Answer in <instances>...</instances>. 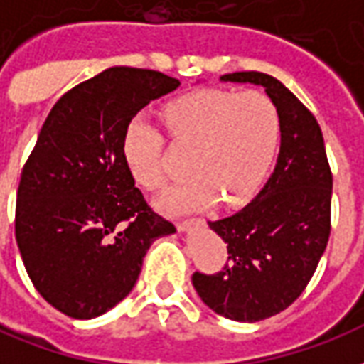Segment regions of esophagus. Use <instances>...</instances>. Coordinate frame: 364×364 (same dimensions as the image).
Segmentation results:
<instances>
[{
  "mask_svg": "<svg viewBox=\"0 0 364 364\" xmlns=\"http://www.w3.org/2000/svg\"><path fill=\"white\" fill-rule=\"evenodd\" d=\"M195 224H200V220H185V222H179V224H177V228H179V232H187V230H189L191 226H195Z\"/></svg>",
  "mask_w": 364,
  "mask_h": 364,
  "instance_id": "34e87169",
  "label": "esophagus"
}]
</instances>
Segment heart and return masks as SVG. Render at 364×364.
<instances>
[{
  "label": "heart",
  "mask_w": 364,
  "mask_h": 364,
  "mask_svg": "<svg viewBox=\"0 0 364 364\" xmlns=\"http://www.w3.org/2000/svg\"><path fill=\"white\" fill-rule=\"evenodd\" d=\"M161 117L171 140L191 148V179L158 198L166 214L205 210L218 200L240 206L250 203L273 166L281 119L274 103L257 90H200L171 99ZM164 134L142 117L130 120L122 154L134 181L148 191L166 183L161 159Z\"/></svg>",
  "instance_id": "heart-1"
}]
</instances>
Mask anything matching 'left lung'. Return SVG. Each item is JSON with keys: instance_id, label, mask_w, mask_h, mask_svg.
Returning a JSON list of instances; mask_svg holds the SVG:
<instances>
[{"instance_id": "1", "label": "left lung", "mask_w": 364, "mask_h": 364, "mask_svg": "<svg viewBox=\"0 0 364 364\" xmlns=\"http://www.w3.org/2000/svg\"><path fill=\"white\" fill-rule=\"evenodd\" d=\"M222 82L261 85L281 119V150L273 175L240 213L208 222L228 244V263L195 273L193 287L210 310L234 321L282 312L312 279L331 232V187L318 120L273 75L234 72Z\"/></svg>"}]
</instances>
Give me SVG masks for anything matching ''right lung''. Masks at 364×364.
<instances>
[{
    "label": "right lung",
    "mask_w": 364,
    "mask_h": 364,
    "mask_svg": "<svg viewBox=\"0 0 364 364\" xmlns=\"http://www.w3.org/2000/svg\"><path fill=\"white\" fill-rule=\"evenodd\" d=\"M179 80L114 66L60 97L21 173L15 237L41 296L75 320L117 306L154 240L175 226L151 210L128 171L122 138L136 112Z\"/></svg>",
    "instance_id": "obj_1"
}]
</instances>
